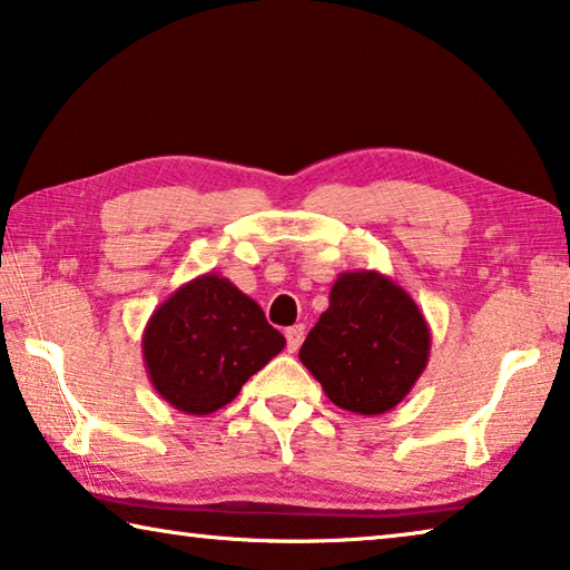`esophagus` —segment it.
<instances>
[{"label":"esophagus","mask_w":570,"mask_h":570,"mask_svg":"<svg viewBox=\"0 0 570 570\" xmlns=\"http://www.w3.org/2000/svg\"><path fill=\"white\" fill-rule=\"evenodd\" d=\"M302 342H304V326H302V324L288 326V330H286V346H288V352H296L298 346H302Z\"/></svg>","instance_id":"34e87169"}]
</instances>
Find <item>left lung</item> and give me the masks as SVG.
I'll list each match as a JSON object with an SVG mask.
<instances>
[{
	"label": "left lung",
	"mask_w": 570,
	"mask_h": 570,
	"mask_svg": "<svg viewBox=\"0 0 570 570\" xmlns=\"http://www.w3.org/2000/svg\"><path fill=\"white\" fill-rule=\"evenodd\" d=\"M432 334L414 298L372 268L344 272L298 360L336 407L384 414L407 397L430 360Z\"/></svg>",
	"instance_id": "left-lung-1"
}]
</instances>
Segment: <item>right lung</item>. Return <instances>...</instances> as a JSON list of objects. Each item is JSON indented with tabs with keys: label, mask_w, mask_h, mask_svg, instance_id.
<instances>
[{
	"label": "right lung",
	"mask_w": 570,
	"mask_h": 570,
	"mask_svg": "<svg viewBox=\"0 0 570 570\" xmlns=\"http://www.w3.org/2000/svg\"><path fill=\"white\" fill-rule=\"evenodd\" d=\"M284 334L254 298L220 274L178 286L142 330L148 380L170 407L210 414L284 350Z\"/></svg>",
	"instance_id": "obj_1"
}]
</instances>
